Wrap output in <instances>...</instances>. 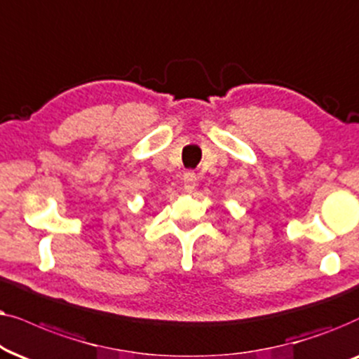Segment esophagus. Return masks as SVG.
Here are the masks:
<instances>
[{
	"label": "esophagus",
	"instance_id": "1",
	"mask_svg": "<svg viewBox=\"0 0 359 359\" xmlns=\"http://www.w3.org/2000/svg\"><path fill=\"white\" fill-rule=\"evenodd\" d=\"M182 180H184V187L187 192H192L195 185H197V175H195L194 170H185L182 175Z\"/></svg>",
	"mask_w": 359,
	"mask_h": 359
}]
</instances>
